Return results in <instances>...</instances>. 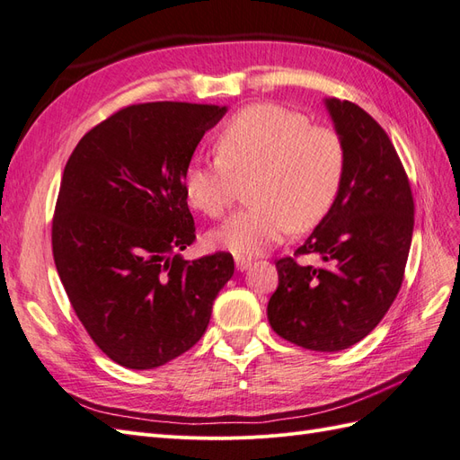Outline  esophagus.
I'll list each match as a JSON object with an SVG mask.
<instances>
[{"label":"esophagus","mask_w":460,"mask_h":460,"mask_svg":"<svg viewBox=\"0 0 460 460\" xmlns=\"http://www.w3.org/2000/svg\"><path fill=\"white\" fill-rule=\"evenodd\" d=\"M234 264H237L239 272H244V270L252 264V261H251V258H246V256H234Z\"/></svg>","instance_id":"1"}]
</instances>
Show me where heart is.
Listing matches in <instances>:
<instances>
[{
    "label": "heart",
    "instance_id": "1",
    "mask_svg": "<svg viewBox=\"0 0 460 460\" xmlns=\"http://www.w3.org/2000/svg\"><path fill=\"white\" fill-rule=\"evenodd\" d=\"M217 157H194L182 174L198 211L219 219L249 182L252 204L209 234L233 254H261L291 229H314L331 214L346 171V149L331 128L276 102L251 104L216 137Z\"/></svg>",
    "mask_w": 460,
    "mask_h": 460
}]
</instances>
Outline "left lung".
Returning a JSON list of instances; mask_svg holds the SVG:
<instances>
[{"instance_id": "1", "label": "left lung", "mask_w": 460, "mask_h": 460, "mask_svg": "<svg viewBox=\"0 0 460 460\" xmlns=\"http://www.w3.org/2000/svg\"><path fill=\"white\" fill-rule=\"evenodd\" d=\"M324 104L346 149L344 181L331 214L296 251L319 254L324 266L279 258L268 321L291 344L340 351L367 336L398 296L414 231V198L385 129L349 101Z\"/></svg>"}]
</instances>
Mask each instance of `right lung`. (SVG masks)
I'll list each match as a JSON object with an SVG mask.
<instances>
[{
	"label": "right lung",
	"mask_w": 460,
	"mask_h": 460,
	"mask_svg": "<svg viewBox=\"0 0 460 460\" xmlns=\"http://www.w3.org/2000/svg\"><path fill=\"white\" fill-rule=\"evenodd\" d=\"M227 107L129 104L79 139L52 219V252L69 303L102 353L153 369L204 336L234 272L229 252L179 254L196 239L182 174Z\"/></svg>",
	"instance_id": "right-lung-1"
}]
</instances>
